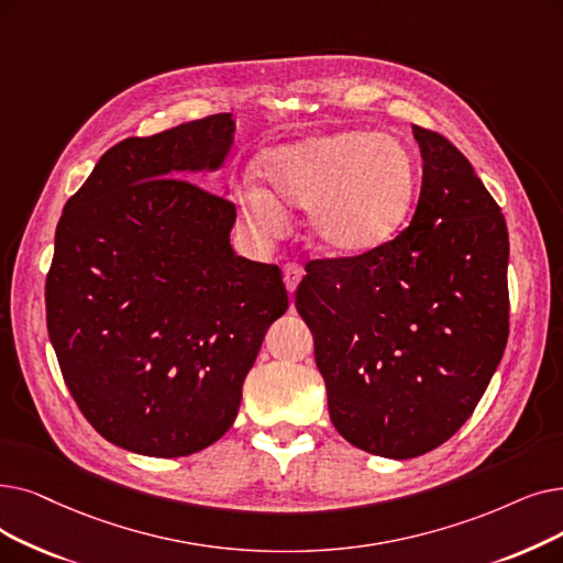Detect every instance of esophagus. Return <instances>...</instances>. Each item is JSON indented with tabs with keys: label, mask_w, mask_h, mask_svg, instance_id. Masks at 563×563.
Returning a JSON list of instances; mask_svg holds the SVG:
<instances>
[{
	"label": "esophagus",
	"mask_w": 563,
	"mask_h": 563,
	"mask_svg": "<svg viewBox=\"0 0 563 563\" xmlns=\"http://www.w3.org/2000/svg\"><path fill=\"white\" fill-rule=\"evenodd\" d=\"M301 278H303V272H301V268H299L297 264H285V268H283V280H285V287H287L289 295H295L299 283H301Z\"/></svg>",
	"instance_id": "1"
}]
</instances>
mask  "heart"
<instances>
[{
  "mask_svg": "<svg viewBox=\"0 0 563 563\" xmlns=\"http://www.w3.org/2000/svg\"><path fill=\"white\" fill-rule=\"evenodd\" d=\"M262 173L268 190L246 184L239 192L243 221L276 234L285 209H308V241L329 255L382 246L402 223L413 192L411 154L384 133L338 131L280 144L264 156Z\"/></svg>",
  "mask_w": 563,
  "mask_h": 563,
  "instance_id": "obj_1",
  "label": "heart"
}]
</instances>
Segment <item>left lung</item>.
I'll use <instances>...</instances> for the list:
<instances>
[{"instance_id":"8db88e82","label":"left lung","mask_w":563,"mask_h":563,"mask_svg":"<svg viewBox=\"0 0 563 563\" xmlns=\"http://www.w3.org/2000/svg\"><path fill=\"white\" fill-rule=\"evenodd\" d=\"M411 133L423 181L409 228L363 255L308 262L295 301L335 430L394 460L462 428L508 340L504 213L446 137Z\"/></svg>"}]
</instances>
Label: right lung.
Segmentation results:
<instances>
[{
	"mask_svg": "<svg viewBox=\"0 0 563 563\" xmlns=\"http://www.w3.org/2000/svg\"><path fill=\"white\" fill-rule=\"evenodd\" d=\"M234 129L225 112L114 144L59 218L47 333L85 419L140 455L218 442L289 306L276 264L232 251L234 205L189 181L223 167Z\"/></svg>",
	"mask_w": 563,
	"mask_h": 563,
	"instance_id": "add662e5",
	"label": "right lung"
}]
</instances>
